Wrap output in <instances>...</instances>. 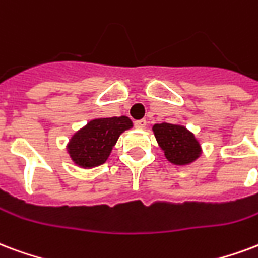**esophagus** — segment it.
<instances>
[{
	"label": "esophagus",
	"mask_w": 258,
	"mask_h": 258,
	"mask_svg": "<svg viewBox=\"0 0 258 258\" xmlns=\"http://www.w3.org/2000/svg\"><path fill=\"white\" fill-rule=\"evenodd\" d=\"M134 125H135V127H137V128H139V130L145 128V127H146V120H145V119L135 120Z\"/></svg>",
	"instance_id": "esophagus-1"
}]
</instances>
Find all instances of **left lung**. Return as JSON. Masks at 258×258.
Here are the masks:
<instances>
[{
	"label": "left lung",
	"instance_id": "1",
	"mask_svg": "<svg viewBox=\"0 0 258 258\" xmlns=\"http://www.w3.org/2000/svg\"><path fill=\"white\" fill-rule=\"evenodd\" d=\"M153 133L169 163L186 165L201 154V146L194 134L180 124H154Z\"/></svg>",
	"mask_w": 258,
	"mask_h": 258
}]
</instances>
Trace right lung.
<instances>
[{"label":"right lung","instance_id":"1","mask_svg":"<svg viewBox=\"0 0 258 258\" xmlns=\"http://www.w3.org/2000/svg\"><path fill=\"white\" fill-rule=\"evenodd\" d=\"M131 127L133 121L127 116L91 120L71 138L68 153L79 167H98L108 160L120 134Z\"/></svg>","mask_w":258,"mask_h":258}]
</instances>
